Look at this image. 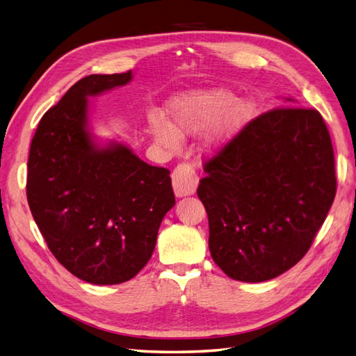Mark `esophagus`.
<instances>
[{
	"mask_svg": "<svg viewBox=\"0 0 356 356\" xmlns=\"http://www.w3.org/2000/svg\"><path fill=\"white\" fill-rule=\"evenodd\" d=\"M199 184V177L190 163H181L172 174V186L177 197L195 195Z\"/></svg>",
	"mask_w": 356,
	"mask_h": 356,
	"instance_id": "1",
	"label": "esophagus"
}]
</instances>
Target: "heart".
I'll use <instances>...</instances> for the list:
<instances>
[{
  "label": "heart",
  "mask_w": 356,
  "mask_h": 356,
  "mask_svg": "<svg viewBox=\"0 0 356 356\" xmlns=\"http://www.w3.org/2000/svg\"><path fill=\"white\" fill-rule=\"evenodd\" d=\"M254 113L255 102L251 98L236 99L232 92L222 89L191 90L174 96L166 104V122L152 118L149 132L160 145L175 148L181 138L196 135L209 125L204 145L218 149L241 134Z\"/></svg>",
  "instance_id": "heart-1"
}]
</instances>
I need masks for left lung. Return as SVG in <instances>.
I'll list each match as a JSON object with an SVG mask.
<instances>
[{"label":"left lung","instance_id":"obj_1","mask_svg":"<svg viewBox=\"0 0 356 356\" xmlns=\"http://www.w3.org/2000/svg\"><path fill=\"white\" fill-rule=\"evenodd\" d=\"M204 172L197 196L208 213L212 260L242 282L268 281L296 266L337 188L327 124L301 106L255 117Z\"/></svg>","mask_w":356,"mask_h":356}]
</instances>
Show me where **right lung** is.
Returning <instances> with one entry per match:
<instances>
[{
  "label": "right lung",
  "instance_id": "add662e5",
  "mask_svg": "<svg viewBox=\"0 0 356 356\" xmlns=\"http://www.w3.org/2000/svg\"><path fill=\"white\" fill-rule=\"evenodd\" d=\"M131 80L132 71L79 80L41 117L29 149L32 217L56 260L95 285L122 284L141 270L175 204L168 169L124 144L99 145L89 132L88 98Z\"/></svg>",
  "mask_w": 356,
  "mask_h": 356
}]
</instances>
